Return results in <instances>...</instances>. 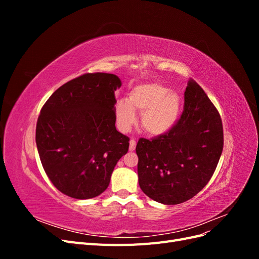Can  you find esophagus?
Wrapping results in <instances>:
<instances>
[{
  "label": "esophagus",
  "mask_w": 259,
  "mask_h": 259,
  "mask_svg": "<svg viewBox=\"0 0 259 259\" xmlns=\"http://www.w3.org/2000/svg\"><path fill=\"white\" fill-rule=\"evenodd\" d=\"M136 148V140L135 139H131L130 142V151H134Z\"/></svg>",
  "instance_id": "34e87169"
}]
</instances>
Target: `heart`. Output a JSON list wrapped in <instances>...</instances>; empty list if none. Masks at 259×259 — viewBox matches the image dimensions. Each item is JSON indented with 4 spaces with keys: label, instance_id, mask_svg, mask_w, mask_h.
I'll list each match as a JSON object with an SVG mask.
<instances>
[{
    "label": "heart",
    "instance_id": "obj_1",
    "mask_svg": "<svg viewBox=\"0 0 259 259\" xmlns=\"http://www.w3.org/2000/svg\"><path fill=\"white\" fill-rule=\"evenodd\" d=\"M136 108L142 116L145 131L151 135L166 134L179 120L182 98L160 83H145L133 88L128 99H120L115 105L117 126L127 132L137 121Z\"/></svg>",
    "mask_w": 259,
    "mask_h": 259
}]
</instances>
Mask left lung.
Instances as JSON below:
<instances>
[{
    "instance_id": "8db88e82",
    "label": "left lung",
    "mask_w": 259,
    "mask_h": 259,
    "mask_svg": "<svg viewBox=\"0 0 259 259\" xmlns=\"http://www.w3.org/2000/svg\"><path fill=\"white\" fill-rule=\"evenodd\" d=\"M223 148L221 115L201 86L190 79L175 126L166 134L138 140L140 189L162 204L188 201L209 182Z\"/></svg>"
}]
</instances>
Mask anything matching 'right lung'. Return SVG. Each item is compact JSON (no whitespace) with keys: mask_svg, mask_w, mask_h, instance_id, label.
<instances>
[{"mask_svg":"<svg viewBox=\"0 0 259 259\" xmlns=\"http://www.w3.org/2000/svg\"><path fill=\"white\" fill-rule=\"evenodd\" d=\"M121 80L85 73L55 91L38 115L35 142L46 175L64 194L92 199L103 193L130 138L115 128Z\"/></svg>","mask_w":259,"mask_h":259,"instance_id":"1","label":"right lung"}]
</instances>
